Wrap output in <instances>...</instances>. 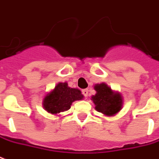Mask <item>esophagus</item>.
Masks as SVG:
<instances>
[{
    "instance_id": "34e87169",
    "label": "esophagus",
    "mask_w": 159,
    "mask_h": 159,
    "mask_svg": "<svg viewBox=\"0 0 159 159\" xmlns=\"http://www.w3.org/2000/svg\"><path fill=\"white\" fill-rule=\"evenodd\" d=\"M82 94L84 95V97L87 98L88 96V89H84V90H82Z\"/></svg>"
}]
</instances>
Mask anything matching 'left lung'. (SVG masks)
<instances>
[{
    "mask_svg": "<svg viewBox=\"0 0 159 159\" xmlns=\"http://www.w3.org/2000/svg\"><path fill=\"white\" fill-rule=\"evenodd\" d=\"M96 94L91 97V100L95 105V109L105 116L112 117L123 108V98L119 92L113 91L109 86L102 82L95 84Z\"/></svg>",
    "mask_w": 159,
    "mask_h": 159,
    "instance_id": "1",
    "label": "left lung"
}]
</instances>
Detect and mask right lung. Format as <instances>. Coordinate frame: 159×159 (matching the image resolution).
<instances>
[{
	"label": "right lung",
	"instance_id": "right-lung-1",
	"mask_svg": "<svg viewBox=\"0 0 159 159\" xmlns=\"http://www.w3.org/2000/svg\"><path fill=\"white\" fill-rule=\"evenodd\" d=\"M83 98L79 89L70 88L66 82H59L46 94L42 100V107L48 113L59 114L70 109L73 102L82 100Z\"/></svg>",
	"mask_w": 159,
	"mask_h": 159
}]
</instances>
